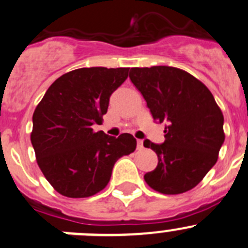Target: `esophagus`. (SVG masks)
<instances>
[{
  "label": "esophagus",
  "instance_id": "1",
  "mask_svg": "<svg viewBox=\"0 0 248 248\" xmlns=\"http://www.w3.org/2000/svg\"><path fill=\"white\" fill-rule=\"evenodd\" d=\"M137 148H138L139 150L143 149V140H141V139H138V140H137Z\"/></svg>",
  "mask_w": 248,
  "mask_h": 248
}]
</instances>
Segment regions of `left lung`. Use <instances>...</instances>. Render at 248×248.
Returning <instances> with one entry per match:
<instances>
[{
  "label": "left lung",
  "instance_id": "left-lung-1",
  "mask_svg": "<svg viewBox=\"0 0 248 248\" xmlns=\"http://www.w3.org/2000/svg\"><path fill=\"white\" fill-rule=\"evenodd\" d=\"M129 78L141 93L154 121L165 122V141L144 140L158 158L146 184L175 195L195 188L216 165L224 143V117L212 93L186 71L172 66L132 68Z\"/></svg>",
  "mask_w": 248,
  "mask_h": 248
}]
</instances>
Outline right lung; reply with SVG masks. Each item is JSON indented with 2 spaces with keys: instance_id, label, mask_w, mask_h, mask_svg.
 I'll list each match as a JSON object with an SVG mask.
<instances>
[{
  "instance_id": "right-lung-1",
  "label": "right lung",
  "mask_w": 248,
  "mask_h": 248,
  "mask_svg": "<svg viewBox=\"0 0 248 248\" xmlns=\"http://www.w3.org/2000/svg\"><path fill=\"white\" fill-rule=\"evenodd\" d=\"M128 68H81L54 81L36 107L31 144L38 167L59 194L88 198L105 188L121 156L136 150L129 133L117 138L92 126L107 114L110 95Z\"/></svg>"
}]
</instances>
